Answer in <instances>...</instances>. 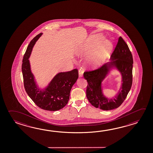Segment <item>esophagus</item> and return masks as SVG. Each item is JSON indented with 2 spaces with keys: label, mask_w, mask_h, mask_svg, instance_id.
<instances>
[{
  "label": "esophagus",
  "mask_w": 153,
  "mask_h": 153,
  "mask_svg": "<svg viewBox=\"0 0 153 153\" xmlns=\"http://www.w3.org/2000/svg\"><path fill=\"white\" fill-rule=\"evenodd\" d=\"M78 72H79V77H82V76H83V70L82 69H79Z\"/></svg>",
  "instance_id": "obj_1"
}]
</instances>
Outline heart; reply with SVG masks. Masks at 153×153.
Returning a JSON list of instances; mask_svg holds the SVG:
<instances>
[{
	"label": "heart",
	"instance_id": "heart-1",
	"mask_svg": "<svg viewBox=\"0 0 153 153\" xmlns=\"http://www.w3.org/2000/svg\"><path fill=\"white\" fill-rule=\"evenodd\" d=\"M103 39V37L101 35H95L92 36V37L90 38L87 42L85 46V50L87 52H90L94 50ZM111 49V43L108 41L104 42L102 45L98 46L95 50L92 52V54L88 58L87 64H88L89 66L92 67L100 65L104 61L106 56L110 52Z\"/></svg>",
	"mask_w": 153,
	"mask_h": 153
}]
</instances>
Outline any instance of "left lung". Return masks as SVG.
<instances>
[{
	"label": "left lung",
	"mask_w": 153,
	"mask_h": 153,
	"mask_svg": "<svg viewBox=\"0 0 153 153\" xmlns=\"http://www.w3.org/2000/svg\"><path fill=\"white\" fill-rule=\"evenodd\" d=\"M112 62L103 64L96 69L85 71L84 77L87 81L86 94L94 107L103 110L114 109L120 107L127 97L133 83V56L123 39L118 38V42L111 56ZM115 66L123 76V85L118 95L108 99L102 93L101 82L110 67Z\"/></svg>",
	"instance_id": "8db88e82"
}]
</instances>
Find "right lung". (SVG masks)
Returning <instances> with one entry per match:
<instances>
[{
	"mask_svg": "<svg viewBox=\"0 0 153 153\" xmlns=\"http://www.w3.org/2000/svg\"><path fill=\"white\" fill-rule=\"evenodd\" d=\"M42 35L40 33L32 39L24 55L22 65L24 85L26 93L38 107L48 111H57L68 103L71 89L78 77V70L58 74L46 89H39L31 72L29 58L32 48Z\"/></svg>",
	"mask_w": 153,
	"mask_h": 153,
	"instance_id": "right-lung-1",
	"label": "right lung"
}]
</instances>
